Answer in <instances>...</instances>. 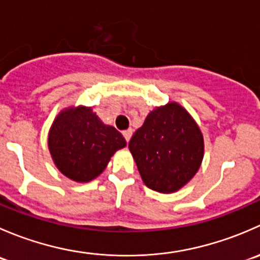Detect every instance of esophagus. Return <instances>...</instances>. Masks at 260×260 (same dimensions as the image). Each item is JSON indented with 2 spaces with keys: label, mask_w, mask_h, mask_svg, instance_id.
Segmentation results:
<instances>
[{
  "label": "esophagus",
  "mask_w": 260,
  "mask_h": 260,
  "mask_svg": "<svg viewBox=\"0 0 260 260\" xmlns=\"http://www.w3.org/2000/svg\"><path fill=\"white\" fill-rule=\"evenodd\" d=\"M132 129H127V131H123V136H124L125 141H127V143L129 142L131 137H132Z\"/></svg>",
  "instance_id": "obj_1"
}]
</instances>
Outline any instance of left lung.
I'll list each match as a JSON object with an SVG mask.
<instances>
[{
  "mask_svg": "<svg viewBox=\"0 0 260 260\" xmlns=\"http://www.w3.org/2000/svg\"><path fill=\"white\" fill-rule=\"evenodd\" d=\"M128 147L145 185L162 193L183 187L204 158V137L198 123L175 102L147 115Z\"/></svg>",
  "mask_w": 260,
  "mask_h": 260,
  "instance_id": "obj_1",
  "label": "left lung"
}]
</instances>
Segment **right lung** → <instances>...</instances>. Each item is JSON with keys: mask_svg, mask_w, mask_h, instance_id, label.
Returning <instances> with one entry per match:
<instances>
[{"mask_svg": "<svg viewBox=\"0 0 260 260\" xmlns=\"http://www.w3.org/2000/svg\"><path fill=\"white\" fill-rule=\"evenodd\" d=\"M48 145L55 166L68 179L89 182L98 177L118 149L127 145L122 133L107 125L88 107H70L56 115Z\"/></svg>", "mask_w": 260, "mask_h": 260, "instance_id": "obj_1", "label": "right lung"}]
</instances>
